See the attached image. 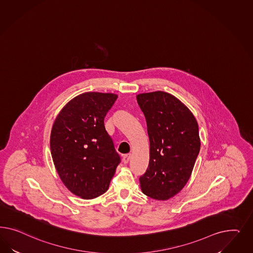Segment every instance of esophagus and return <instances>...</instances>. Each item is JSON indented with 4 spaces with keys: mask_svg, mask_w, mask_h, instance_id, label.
Instances as JSON below:
<instances>
[{
    "mask_svg": "<svg viewBox=\"0 0 253 253\" xmlns=\"http://www.w3.org/2000/svg\"><path fill=\"white\" fill-rule=\"evenodd\" d=\"M130 154H125V155H123V161L125 164L126 163H128L129 162V161H130Z\"/></svg>",
    "mask_w": 253,
    "mask_h": 253,
    "instance_id": "1",
    "label": "esophagus"
}]
</instances>
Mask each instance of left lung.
I'll use <instances>...</instances> for the list:
<instances>
[{"mask_svg":"<svg viewBox=\"0 0 253 253\" xmlns=\"http://www.w3.org/2000/svg\"><path fill=\"white\" fill-rule=\"evenodd\" d=\"M146 117L149 164L139 178L151 199L167 200L181 191L191 176L200 149L196 118L174 95L162 91L136 95Z\"/></svg>","mask_w":253,"mask_h":253,"instance_id":"obj_1","label":"left lung"}]
</instances>
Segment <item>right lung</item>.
<instances>
[{"instance_id": "add662e5", "label": "right lung", "mask_w": 253, "mask_h": 253, "mask_svg": "<svg viewBox=\"0 0 253 253\" xmlns=\"http://www.w3.org/2000/svg\"><path fill=\"white\" fill-rule=\"evenodd\" d=\"M117 98L111 92L81 93L62 108L53 124L54 167L66 187L82 199L106 193L121 162L104 124Z\"/></svg>"}]
</instances>
